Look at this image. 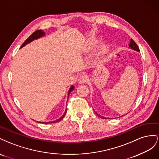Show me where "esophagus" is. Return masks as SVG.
Listing matches in <instances>:
<instances>
[{
  "instance_id": "1",
  "label": "esophagus",
  "mask_w": 159,
  "mask_h": 159,
  "mask_svg": "<svg viewBox=\"0 0 159 159\" xmlns=\"http://www.w3.org/2000/svg\"><path fill=\"white\" fill-rule=\"evenodd\" d=\"M87 81V77L86 76H81L78 79V83L79 84H84Z\"/></svg>"
}]
</instances>
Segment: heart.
I'll use <instances>...</instances> for the list:
<instances>
[{
    "label": "heart",
    "mask_w": 159,
    "mask_h": 159,
    "mask_svg": "<svg viewBox=\"0 0 159 159\" xmlns=\"http://www.w3.org/2000/svg\"><path fill=\"white\" fill-rule=\"evenodd\" d=\"M108 47H105V48H104V49H103V51H102V54H105V53H107L108 51Z\"/></svg>",
    "instance_id": "b5f03b06"
}]
</instances>
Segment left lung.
Wrapping results in <instances>:
<instances>
[{
	"label": "left lung",
	"instance_id": "8db88e82",
	"mask_svg": "<svg viewBox=\"0 0 159 159\" xmlns=\"http://www.w3.org/2000/svg\"><path fill=\"white\" fill-rule=\"evenodd\" d=\"M129 48H130L131 49L134 50V51L140 52V50H139V47L137 46V44H136V43L134 41V40H133L132 39H130V44H129ZM96 114H97L98 116L102 118V119H106L105 117H103V116H101V115H99L97 112H96Z\"/></svg>",
	"mask_w": 159,
	"mask_h": 159
}]
</instances>
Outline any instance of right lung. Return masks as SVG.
Listing matches in <instances>:
<instances>
[{
  "label": "right lung",
  "instance_id": "1",
  "mask_svg": "<svg viewBox=\"0 0 159 159\" xmlns=\"http://www.w3.org/2000/svg\"><path fill=\"white\" fill-rule=\"evenodd\" d=\"M44 35H45V33H44V32L43 30H37L34 31V33H33V34H32L30 36V37L25 40V41L24 42V43L22 44V46L20 47V48H22L23 47H25V45H26L27 44H29V43H31L32 41H33L34 40L38 39L40 38V37H43V36H44ZM74 89H75V87H74V86H73V85L71 86L70 89H69V92H68V97H69L70 93ZM66 110H65V112H64V115H63L61 117H60L59 119L56 120H54V121L46 122H40V123H54V122H58V121L61 120L63 119V118L65 117V115H66Z\"/></svg>",
  "mask_w": 159,
  "mask_h": 159
}]
</instances>
